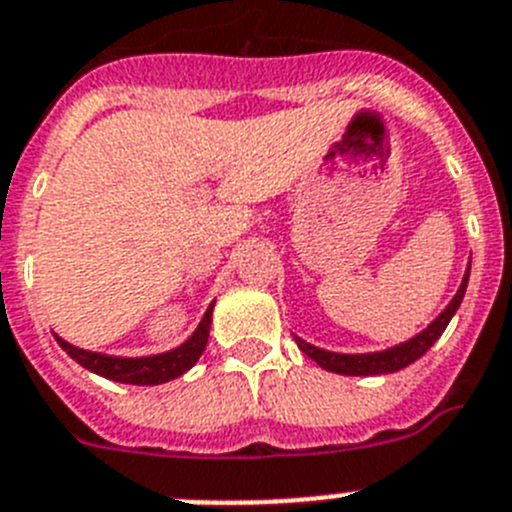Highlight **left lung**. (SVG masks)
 I'll return each mask as SVG.
<instances>
[{"mask_svg":"<svg viewBox=\"0 0 512 512\" xmlns=\"http://www.w3.org/2000/svg\"><path fill=\"white\" fill-rule=\"evenodd\" d=\"M467 281H470V269L464 271V279L459 284V292L454 294L452 302L447 304L442 314H439L437 320L431 322L424 332H419L416 337H411L409 342H401L396 348H388L381 350V353H368V355H340V353H330V350H322V348H314L309 342L299 340L294 337L307 358H312L314 363L320 365V368L330 370V373H340V375H381V373H396V370L406 368L411 365L414 360H419L426 350L439 340L444 330H447L449 320L454 317V312L459 309L464 297V289H467Z\"/></svg>","mask_w":512,"mask_h":512,"instance_id":"obj_1","label":"left lung"}]
</instances>
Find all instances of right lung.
<instances>
[{
    "label": "right lung",
    "mask_w": 512,
    "mask_h": 512,
    "mask_svg": "<svg viewBox=\"0 0 512 512\" xmlns=\"http://www.w3.org/2000/svg\"><path fill=\"white\" fill-rule=\"evenodd\" d=\"M213 304L208 307L203 320H200L198 330L192 332L180 348L170 350V353L149 355V358H114V355H101L91 353V350L75 348V345H70V342H65L63 337L58 335H55V340H58L60 348H63L75 363H81L83 368L91 370V373L103 375V378H109V381L116 383H131V386H157V383H167L172 381V378H180L185 370H190L192 365L198 363L205 345H208Z\"/></svg>",
    "instance_id": "1"
}]
</instances>
